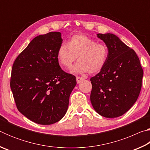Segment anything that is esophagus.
I'll return each mask as SVG.
<instances>
[{
	"label": "esophagus",
	"instance_id": "34e87169",
	"mask_svg": "<svg viewBox=\"0 0 150 150\" xmlns=\"http://www.w3.org/2000/svg\"><path fill=\"white\" fill-rule=\"evenodd\" d=\"M76 80H77V83H79L81 82V81L84 80V78L79 77V76H77V77H76Z\"/></svg>",
	"mask_w": 150,
	"mask_h": 150
}]
</instances>
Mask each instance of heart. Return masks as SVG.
<instances>
[{"label":"heart","instance_id":"b5f03b06","mask_svg":"<svg viewBox=\"0 0 150 150\" xmlns=\"http://www.w3.org/2000/svg\"><path fill=\"white\" fill-rule=\"evenodd\" d=\"M108 56V50L105 44L83 34L73 35L67 44L60 45L57 52L59 65L67 69L71 67L77 57L79 61L72 69L75 73L100 72L106 65Z\"/></svg>","mask_w":150,"mask_h":150}]
</instances>
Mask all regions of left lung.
<instances>
[{
  "instance_id": "1",
  "label": "left lung",
  "mask_w": 150,
  "mask_h": 150,
  "mask_svg": "<svg viewBox=\"0 0 150 150\" xmlns=\"http://www.w3.org/2000/svg\"><path fill=\"white\" fill-rule=\"evenodd\" d=\"M108 50L107 62L91 78V102L97 113L116 118L126 113L138 98L144 72L134 50L112 34H98Z\"/></svg>"
}]
</instances>
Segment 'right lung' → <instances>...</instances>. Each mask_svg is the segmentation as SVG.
Here are the masks:
<instances>
[{"mask_svg": "<svg viewBox=\"0 0 150 150\" xmlns=\"http://www.w3.org/2000/svg\"><path fill=\"white\" fill-rule=\"evenodd\" d=\"M61 33L34 38L12 65L11 88L18 110L35 123L50 125L67 112L71 93L77 84L74 75L60 67L57 50Z\"/></svg>", "mask_w": 150, "mask_h": 150, "instance_id": "obj_1", "label": "right lung"}]
</instances>
